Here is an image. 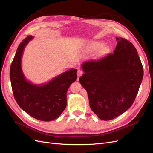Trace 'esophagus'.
Instances as JSON below:
<instances>
[{
  "mask_svg": "<svg viewBox=\"0 0 153 153\" xmlns=\"http://www.w3.org/2000/svg\"><path fill=\"white\" fill-rule=\"evenodd\" d=\"M84 73V72H83L82 70H80V69H78V71H77V75H78V78H79V77L82 75V74Z\"/></svg>",
  "mask_w": 153,
  "mask_h": 153,
  "instance_id": "1",
  "label": "esophagus"
}]
</instances>
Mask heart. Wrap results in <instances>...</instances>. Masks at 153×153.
<instances>
[{
  "label": "heart",
  "mask_w": 153,
  "mask_h": 153,
  "mask_svg": "<svg viewBox=\"0 0 153 153\" xmlns=\"http://www.w3.org/2000/svg\"><path fill=\"white\" fill-rule=\"evenodd\" d=\"M104 46V43L101 41H95L91 42L88 45L87 47L91 50H96L102 48Z\"/></svg>",
  "instance_id": "b5f03b06"
}]
</instances>
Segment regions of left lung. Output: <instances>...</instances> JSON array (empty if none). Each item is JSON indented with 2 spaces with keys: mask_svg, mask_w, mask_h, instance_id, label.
I'll return each instance as SVG.
<instances>
[{
  "mask_svg": "<svg viewBox=\"0 0 153 153\" xmlns=\"http://www.w3.org/2000/svg\"><path fill=\"white\" fill-rule=\"evenodd\" d=\"M112 54L82 64L79 81L86 90L91 110L104 121L117 117L131 107L143 78L138 52L126 39L116 38Z\"/></svg>",
  "mask_w": 153,
  "mask_h": 153,
  "instance_id": "8db88e82",
  "label": "left lung"
}]
</instances>
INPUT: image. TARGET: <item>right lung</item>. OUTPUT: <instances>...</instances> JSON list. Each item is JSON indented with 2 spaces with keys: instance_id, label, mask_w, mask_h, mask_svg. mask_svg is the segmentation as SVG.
<instances>
[{
  "instance_id": "obj_1",
  "label": "right lung",
  "mask_w": 153,
  "mask_h": 153,
  "mask_svg": "<svg viewBox=\"0 0 153 153\" xmlns=\"http://www.w3.org/2000/svg\"><path fill=\"white\" fill-rule=\"evenodd\" d=\"M32 38L29 36L22 41L11 63L10 74L13 95L20 107L30 116L51 121L66 108L67 91L76 80L77 69H69L42 85L27 81L22 69V57L25 46Z\"/></svg>"
}]
</instances>
